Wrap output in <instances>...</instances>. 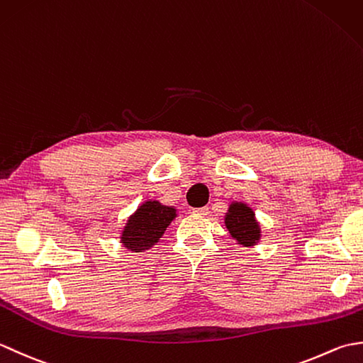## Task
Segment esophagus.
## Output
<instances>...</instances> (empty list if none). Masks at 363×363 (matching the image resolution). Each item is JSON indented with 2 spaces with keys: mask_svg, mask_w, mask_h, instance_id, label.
Listing matches in <instances>:
<instances>
[{
  "mask_svg": "<svg viewBox=\"0 0 363 363\" xmlns=\"http://www.w3.org/2000/svg\"><path fill=\"white\" fill-rule=\"evenodd\" d=\"M194 213L195 215H201V217H203V215L209 213V207H199V209H194Z\"/></svg>",
  "mask_w": 363,
  "mask_h": 363,
  "instance_id": "esophagus-1",
  "label": "esophagus"
}]
</instances>
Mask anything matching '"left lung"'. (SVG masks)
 Masks as SVG:
<instances>
[{
  "label": "left lung",
  "mask_w": 363,
  "mask_h": 363,
  "mask_svg": "<svg viewBox=\"0 0 363 363\" xmlns=\"http://www.w3.org/2000/svg\"><path fill=\"white\" fill-rule=\"evenodd\" d=\"M225 226L229 230V235L245 248H252L260 242V225L256 213L246 203L233 201L229 204L225 215Z\"/></svg>",
  "instance_id": "8db88e82"
}]
</instances>
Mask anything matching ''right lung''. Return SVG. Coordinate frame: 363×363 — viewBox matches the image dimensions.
Here are the masks:
<instances>
[{
    "mask_svg": "<svg viewBox=\"0 0 363 363\" xmlns=\"http://www.w3.org/2000/svg\"><path fill=\"white\" fill-rule=\"evenodd\" d=\"M176 217V207L162 204L157 199H146L128 217L120 233V243L133 252L148 251L160 240Z\"/></svg>",
    "mask_w": 363,
    "mask_h": 363,
    "instance_id": "1",
    "label": "right lung"
}]
</instances>
